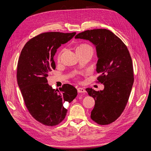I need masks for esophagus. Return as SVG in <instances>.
I'll use <instances>...</instances> for the list:
<instances>
[{
	"label": "esophagus",
	"mask_w": 151,
	"mask_h": 151,
	"mask_svg": "<svg viewBox=\"0 0 151 151\" xmlns=\"http://www.w3.org/2000/svg\"><path fill=\"white\" fill-rule=\"evenodd\" d=\"M77 90H78V93H85V89H83V88H78Z\"/></svg>",
	"instance_id": "1"
}]
</instances>
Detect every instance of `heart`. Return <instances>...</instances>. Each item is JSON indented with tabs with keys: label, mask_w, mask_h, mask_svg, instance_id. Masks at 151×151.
Masks as SVG:
<instances>
[{
	"label": "heart",
	"mask_w": 151,
	"mask_h": 151,
	"mask_svg": "<svg viewBox=\"0 0 151 151\" xmlns=\"http://www.w3.org/2000/svg\"><path fill=\"white\" fill-rule=\"evenodd\" d=\"M64 50H62L58 54V60H60L61 55L62 52H63ZM93 52V50L92 47L88 44H81L79 45L76 48V52L77 54L78 53H81V52Z\"/></svg>",
	"instance_id": "b5f03b06"
}]
</instances>
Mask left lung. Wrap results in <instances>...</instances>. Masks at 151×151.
Returning <instances> with one entry per match:
<instances>
[{"mask_svg": "<svg viewBox=\"0 0 151 151\" xmlns=\"http://www.w3.org/2000/svg\"><path fill=\"white\" fill-rule=\"evenodd\" d=\"M76 39L88 40L95 45L98 57V82L103 83L102 91L87 88L95 100L91 118L100 125L109 124L124 111L134 82L132 57L124 43L114 33L105 29L85 30Z\"/></svg>", "mask_w": 151, "mask_h": 151, "instance_id": "8db88e82", "label": "left lung"}]
</instances>
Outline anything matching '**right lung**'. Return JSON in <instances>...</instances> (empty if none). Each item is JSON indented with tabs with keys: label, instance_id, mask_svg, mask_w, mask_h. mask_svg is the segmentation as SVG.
Here are the masks:
<instances>
[{
	"label": "right lung",
	"instance_id": "right-lung-1",
	"mask_svg": "<svg viewBox=\"0 0 151 151\" xmlns=\"http://www.w3.org/2000/svg\"><path fill=\"white\" fill-rule=\"evenodd\" d=\"M76 32H47L29 40L21 52L17 78L25 104L31 115L48 126L60 124L66 115L65 102L70 103L78 94L70 84L55 90L48 83V74L55 69L54 56L57 50L69 41Z\"/></svg>",
	"mask_w": 151,
	"mask_h": 151
}]
</instances>
